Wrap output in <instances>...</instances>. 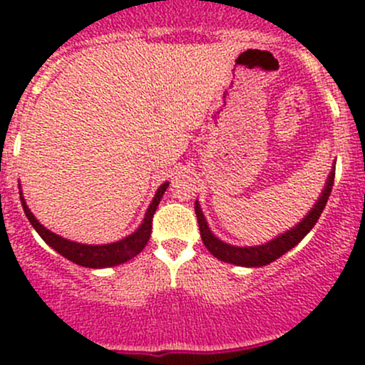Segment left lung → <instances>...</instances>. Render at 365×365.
<instances>
[{
	"mask_svg": "<svg viewBox=\"0 0 365 365\" xmlns=\"http://www.w3.org/2000/svg\"><path fill=\"white\" fill-rule=\"evenodd\" d=\"M334 182V165L333 170L329 171L328 180H326V185L322 188L319 199L311 207V211L307 212V216L302 217L300 223H297L293 228L287 230V232L278 235L273 240H269L267 244L262 245H254V247H238L226 244V242L220 240L215 233L209 228L206 217L202 215V209H200L199 200H195V215L197 221H199V230H200V238H202L206 249L215 255L216 259L223 262L235 264V266H244V267H261L266 264L276 261L278 257H282L283 254H287L288 250L293 249L299 244L302 238L307 235L312 230V226L319 220L322 209H324L326 202H328V197L331 194V188H333Z\"/></svg>",
	"mask_w": 365,
	"mask_h": 365,
	"instance_id": "1",
	"label": "left lung"
}]
</instances>
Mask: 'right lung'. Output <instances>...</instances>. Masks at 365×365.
I'll return each mask as SVG.
<instances>
[{"label":"right lung","mask_w":365,"mask_h":365,"mask_svg":"<svg viewBox=\"0 0 365 365\" xmlns=\"http://www.w3.org/2000/svg\"><path fill=\"white\" fill-rule=\"evenodd\" d=\"M170 183L165 182L161 187L158 188V192L154 194L153 202L149 204L148 211H145L144 220L139 225V228L133 233H130L128 237L121 238L118 242H113V244H104V245H87V244H78V242L66 240L56 233L49 232L48 228H44V225H41L36 220V216L32 215L31 209H29L27 202H25L22 195V188H20V200H22V207L27 220L31 221V225L34 226V230L39 233L41 238L48 244L51 249L56 250L58 254H61L63 257H66L68 261H72L78 266L91 267V269H103V267H111L118 266L130 261L132 257H135L137 254L142 252L145 245H148L149 237H150V228H153V216L156 212L159 200H161L163 194L166 192Z\"/></svg>","instance_id":"right-lung-1"}]
</instances>
